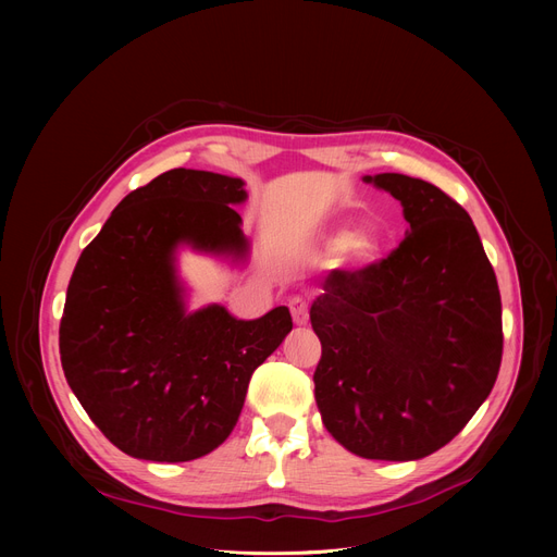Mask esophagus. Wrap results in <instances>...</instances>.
<instances>
[{"label":"esophagus","mask_w":557,"mask_h":557,"mask_svg":"<svg viewBox=\"0 0 557 557\" xmlns=\"http://www.w3.org/2000/svg\"><path fill=\"white\" fill-rule=\"evenodd\" d=\"M290 315H294L296 325H307L309 323V300L305 296H294L288 300Z\"/></svg>","instance_id":"esophagus-1"}]
</instances>
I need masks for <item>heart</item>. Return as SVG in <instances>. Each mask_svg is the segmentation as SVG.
Returning <instances> with one entry per match:
<instances>
[{"mask_svg":"<svg viewBox=\"0 0 557 557\" xmlns=\"http://www.w3.org/2000/svg\"><path fill=\"white\" fill-rule=\"evenodd\" d=\"M347 244H349V248H352L361 257H368V255H372L376 250V237H374V234H370V232L355 234L352 239H347L345 234H336V237H332L327 242L330 250H343V248H347Z\"/></svg>","mask_w":557,"mask_h":557,"instance_id":"b5f03b06","label":"heart"}]
</instances>
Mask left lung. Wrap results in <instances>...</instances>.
Wrapping results in <instances>:
<instances>
[{
    "mask_svg": "<svg viewBox=\"0 0 557 557\" xmlns=\"http://www.w3.org/2000/svg\"><path fill=\"white\" fill-rule=\"evenodd\" d=\"M363 181L395 196L411 227L386 259L332 271L313 300L315 404L347 451L418 460L454 441L496 382L499 284L470 214L443 189L401 173Z\"/></svg>",
    "mask_w": 557,
    "mask_h": 557,
    "instance_id": "obj_1",
    "label": "left lung"
}]
</instances>
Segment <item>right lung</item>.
Segmentation results:
<instances>
[{
    "label": "right lung",
    "mask_w": 557,
    "mask_h": 557,
    "mask_svg": "<svg viewBox=\"0 0 557 557\" xmlns=\"http://www.w3.org/2000/svg\"><path fill=\"white\" fill-rule=\"evenodd\" d=\"M242 178L171 169L131 191L72 273L61 363L85 413L124 454L185 462L232 433L252 372L294 330L286 307L239 320L221 305L187 313L175 248L244 259L232 205Z\"/></svg>",
    "instance_id": "add662e5"
}]
</instances>
